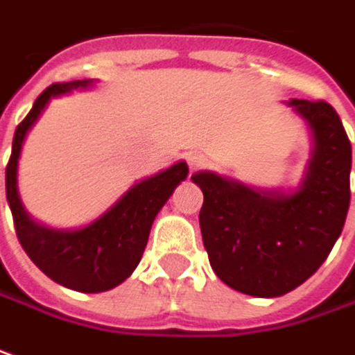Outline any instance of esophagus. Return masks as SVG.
Returning a JSON list of instances; mask_svg holds the SVG:
<instances>
[{
    "mask_svg": "<svg viewBox=\"0 0 355 355\" xmlns=\"http://www.w3.org/2000/svg\"><path fill=\"white\" fill-rule=\"evenodd\" d=\"M187 166L191 171L201 170L203 166H207V156L203 152H189L187 154Z\"/></svg>",
    "mask_w": 355,
    "mask_h": 355,
    "instance_id": "34e87169",
    "label": "esophagus"
}]
</instances>
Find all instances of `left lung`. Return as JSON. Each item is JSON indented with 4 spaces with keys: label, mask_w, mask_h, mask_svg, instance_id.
<instances>
[{
    "label": "left lung",
    "mask_w": 355,
    "mask_h": 355,
    "mask_svg": "<svg viewBox=\"0 0 355 355\" xmlns=\"http://www.w3.org/2000/svg\"><path fill=\"white\" fill-rule=\"evenodd\" d=\"M304 120L310 157L293 189H263L198 171L203 191L199 227L215 275L257 298L291 293L326 261L349 207L352 146L336 110L324 101L291 98Z\"/></svg>",
    "instance_id": "obj_1"
}]
</instances>
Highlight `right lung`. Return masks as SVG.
<instances>
[{
  "label": "right lung",
  "mask_w": 355,
  "mask_h": 355,
  "mask_svg": "<svg viewBox=\"0 0 355 355\" xmlns=\"http://www.w3.org/2000/svg\"><path fill=\"white\" fill-rule=\"evenodd\" d=\"M94 80L59 83L39 94L31 112L21 122L6 170V193L21 247L49 279L78 293H104L122 284L138 266L150 229L173 189L187 178V164L175 162L166 170L128 187L106 211L76 229L47 227L27 213L19 198L17 170L27 134L49 103L73 90L90 89Z\"/></svg>",
  "instance_id": "obj_1"
}]
</instances>
